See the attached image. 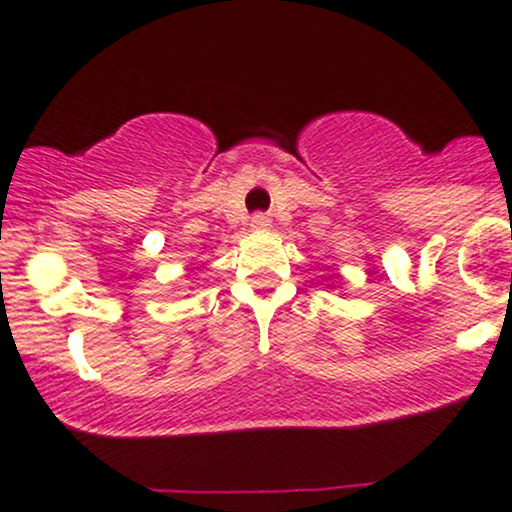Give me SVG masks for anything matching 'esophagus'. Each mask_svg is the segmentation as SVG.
Masks as SVG:
<instances>
[{
  "label": "esophagus",
  "mask_w": 512,
  "mask_h": 512,
  "mask_svg": "<svg viewBox=\"0 0 512 512\" xmlns=\"http://www.w3.org/2000/svg\"><path fill=\"white\" fill-rule=\"evenodd\" d=\"M269 226V216L267 214H255L250 219V228L252 231H264Z\"/></svg>",
  "instance_id": "1"
}]
</instances>
